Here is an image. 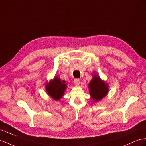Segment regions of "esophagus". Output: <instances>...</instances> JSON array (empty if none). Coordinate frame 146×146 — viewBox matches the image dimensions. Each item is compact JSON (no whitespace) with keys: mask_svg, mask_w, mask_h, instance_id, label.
Here are the masks:
<instances>
[{"mask_svg":"<svg viewBox=\"0 0 146 146\" xmlns=\"http://www.w3.org/2000/svg\"><path fill=\"white\" fill-rule=\"evenodd\" d=\"M80 83V80L79 79H75L74 80V84L75 85H79Z\"/></svg>","mask_w":146,"mask_h":146,"instance_id":"esophagus-1","label":"esophagus"}]
</instances>
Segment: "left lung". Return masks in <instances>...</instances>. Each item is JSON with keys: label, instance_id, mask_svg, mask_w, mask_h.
<instances>
[{"label": "left lung", "instance_id": "obj_1", "mask_svg": "<svg viewBox=\"0 0 146 146\" xmlns=\"http://www.w3.org/2000/svg\"><path fill=\"white\" fill-rule=\"evenodd\" d=\"M89 92L92 99L94 101H99L106 96L108 92V86L104 83L100 78L93 76V79L89 83Z\"/></svg>", "mask_w": 146, "mask_h": 146}]
</instances>
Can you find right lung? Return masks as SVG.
Listing matches in <instances>:
<instances>
[{"mask_svg": "<svg viewBox=\"0 0 146 146\" xmlns=\"http://www.w3.org/2000/svg\"><path fill=\"white\" fill-rule=\"evenodd\" d=\"M66 88L65 81H61L58 76L55 77L53 81H50V83L46 85L47 92L55 100H59L62 98Z\"/></svg>", "mask_w": 146, "mask_h": 146, "instance_id": "1", "label": "right lung"}]
</instances>
